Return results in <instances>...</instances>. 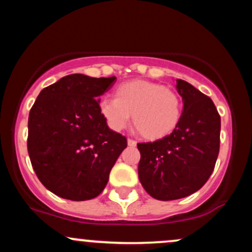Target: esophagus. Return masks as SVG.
Instances as JSON below:
<instances>
[{"label": "esophagus", "instance_id": "esophagus-1", "mask_svg": "<svg viewBox=\"0 0 252 252\" xmlns=\"http://www.w3.org/2000/svg\"><path fill=\"white\" fill-rule=\"evenodd\" d=\"M128 144L130 147H135L136 146V141L132 140V138H128Z\"/></svg>", "mask_w": 252, "mask_h": 252}]
</instances>
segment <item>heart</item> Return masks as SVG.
Returning a JSON list of instances; mask_svg holds the SVG:
<instances>
[{"instance_id":"obj_1","label":"heart","mask_w":252,"mask_h":252,"mask_svg":"<svg viewBox=\"0 0 252 252\" xmlns=\"http://www.w3.org/2000/svg\"><path fill=\"white\" fill-rule=\"evenodd\" d=\"M100 114L108 126L120 131L132 123L147 140H158L172 134L182 115V100L174 89L147 80L121 84L115 98L104 97Z\"/></svg>"}]
</instances>
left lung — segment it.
<instances>
[{"label":"left lung","mask_w":252,"mask_h":252,"mask_svg":"<svg viewBox=\"0 0 252 252\" xmlns=\"http://www.w3.org/2000/svg\"><path fill=\"white\" fill-rule=\"evenodd\" d=\"M182 98L181 120L172 134L137 143L138 179L158 200L189 196L206 184L220 144V116L212 99L185 80L176 79Z\"/></svg>","instance_id":"8db88e82"}]
</instances>
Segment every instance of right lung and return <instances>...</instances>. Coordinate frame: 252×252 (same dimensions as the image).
<instances>
[{
  "instance_id": "add662e5",
  "label": "right lung",
  "mask_w": 252,
  "mask_h": 252,
  "mask_svg": "<svg viewBox=\"0 0 252 252\" xmlns=\"http://www.w3.org/2000/svg\"><path fill=\"white\" fill-rule=\"evenodd\" d=\"M116 77L70 74L42 90L28 117L27 148L41 184L60 198L90 200L103 192L126 138L108 126L99 97Z\"/></svg>"
}]
</instances>
